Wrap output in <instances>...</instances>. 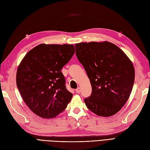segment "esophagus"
<instances>
[{
    "mask_svg": "<svg viewBox=\"0 0 150 150\" xmlns=\"http://www.w3.org/2000/svg\"><path fill=\"white\" fill-rule=\"evenodd\" d=\"M76 92L77 93H81V88H77L76 90Z\"/></svg>",
    "mask_w": 150,
    "mask_h": 150,
    "instance_id": "esophagus-1",
    "label": "esophagus"
}]
</instances>
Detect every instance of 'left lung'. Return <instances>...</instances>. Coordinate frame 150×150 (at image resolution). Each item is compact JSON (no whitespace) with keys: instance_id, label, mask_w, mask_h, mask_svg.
Segmentation results:
<instances>
[{"instance_id":"1","label":"left lung","mask_w":150,"mask_h":150,"mask_svg":"<svg viewBox=\"0 0 150 150\" xmlns=\"http://www.w3.org/2000/svg\"><path fill=\"white\" fill-rule=\"evenodd\" d=\"M75 47L92 87L91 95L84 99L86 107L97 115H115L132 91L135 78L132 62L120 48L108 42L79 43Z\"/></svg>"}]
</instances>
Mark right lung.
Returning a JSON list of instances; mask_svg holds the SVG:
<instances>
[{"instance_id":"right-lung-1","label":"right lung","mask_w":150,"mask_h":150,"mask_svg":"<svg viewBox=\"0 0 150 150\" xmlns=\"http://www.w3.org/2000/svg\"><path fill=\"white\" fill-rule=\"evenodd\" d=\"M75 52L73 45L40 44L30 50L18 66L16 84L30 110L44 119L64 110L72 94L66 87L62 67Z\"/></svg>"}]
</instances>
